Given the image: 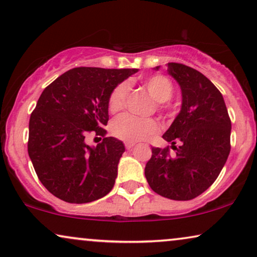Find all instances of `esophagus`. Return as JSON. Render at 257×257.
Here are the masks:
<instances>
[{"label":"esophagus","instance_id":"1","mask_svg":"<svg viewBox=\"0 0 257 257\" xmlns=\"http://www.w3.org/2000/svg\"><path fill=\"white\" fill-rule=\"evenodd\" d=\"M135 145H136L135 143H128V142H125V147H126V150H131V149H133V147H135Z\"/></svg>","mask_w":257,"mask_h":257}]
</instances>
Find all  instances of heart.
Wrapping results in <instances>:
<instances>
[{"label": "heart", "instance_id": "1", "mask_svg": "<svg viewBox=\"0 0 257 257\" xmlns=\"http://www.w3.org/2000/svg\"><path fill=\"white\" fill-rule=\"evenodd\" d=\"M143 86L158 103H166L174 93V86L166 76L153 75L142 80ZM128 94V85L120 83L112 90L108 97L107 107L111 113H117L125 107ZM163 107V106H161ZM111 131L118 139L128 143H137L149 139L159 132V125L153 119H140L133 115L124 114L114 119Z\"/></svg>", "mask_w": 257, "mask_h": 257}]
</instances>
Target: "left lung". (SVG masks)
Here are the masks:
<instances>
[{
	"label": "left lung",
	"instance_id": "obj_1",
	"mask_svg": "<svg viewBox=\"0 0 257 257\" xmlns=\"http://www.w3.org/2000/svg\"><path fill=\"white\" fill-rule=\"evenodd\" d=\"M167 71L180 86L182 103L163 138L172 149L177 141L181 146L174 156L152 147L145 177L159 195L191 200L210 187L226 164L231 122L222 94L206 76L179 63H168Z\"/></svg>",
	"mask_w": 257,
	"mask_h": 257
}]
</instances>
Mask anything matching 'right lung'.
Masks as SVG:
<instances>
[{
  "mask_svg": "<svg viewBox=\"0 0 257 257\" xmlns=\"http://www.w3.org/2000/svg\"><path fill=\"white\" fill-rule=\"evenodd\" d=\"M138 69L75 68L47 86L30 115L28 153L38 179L51 194L70 203L103 198L113 188L125 146L105 137L108 97ZM92 131L103 137L86 144Z\"/></svg>",
  "mask_w": 257,
  "mask_h": 257,
  "instance_id": "right-lung-1",
  "label": "right lung"
}]
</instances>
